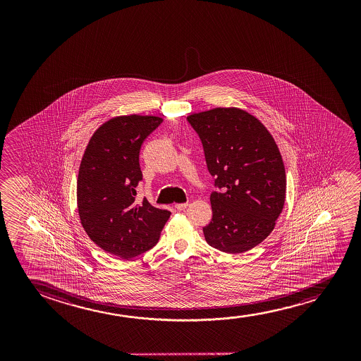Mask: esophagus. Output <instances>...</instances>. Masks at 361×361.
<instances>
[{
  "label": "esophagus",
  "mask_w": 361,
  "mask_h": 361,
  "mask_svg": "<svg viewBox=\"0 0 361 361\" xmlns=\"http://www.w3.org/2000/svg\"><path fill=\"white\" fill-rule=\"evenodd\" d=\"M188 207V203H176L175 204V208L178 209V211H183V209H186Z\"/></svg>",
  "instance_id": "34e87169"
}]
</instances>
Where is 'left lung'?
Masks as SVG:
<instances>
[{"label": "left lung", "instance_id": "1", "mask_svg": "<svg viewBox=\"0 0 361 361\" xmlns=\"http://www.w3.org/2000/svg\"><path fill=\"white\" fill-rule=\"evenodd\" d=\"M203 144L211 193L206 242L231 254L247 252L274 231L286 197V173L275 139L252 114L217 107L188 116Z\"/></svg>", "mask_w": 361, "mask_h": 361}]
</instances>
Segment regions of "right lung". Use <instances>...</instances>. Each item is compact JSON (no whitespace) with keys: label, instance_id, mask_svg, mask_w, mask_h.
<instances>
[{"label":"right lung","instance_id":"1","mask_svg":"<svg viewBox=\"0 0 361 361\" xmlns=\"http://www.w3.org/2000/svg\"><path fill=\"white\" fill-rule=\"evenodd\" d=\"M161 122V117L140 114L109 119L94 130L80 163L76 198L81 224L94 244L122 259L152 249L171 214L147 198L134 202L142 180L139 152Z\"/></svg>","mask_w":361,"mask_h":361}]
</instances>
